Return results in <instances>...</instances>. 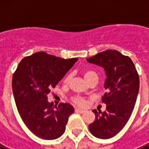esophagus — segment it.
<instances>
[{
  "mask_svg": "<svg viewBox=\"0 0 149 149\" xmlns=\"http://www.w3.org/2000/svg\"><path fill=\"white\" fill-rule=\"evenodd\" d=\"M75 112H76V113H85V109H80V108H76Z\"/></svg>",
  "mask_w": 149,
  "mask_h": 149,
  "instance_id": "34e87169",
  "label": "esophagus"
}]
</instances>
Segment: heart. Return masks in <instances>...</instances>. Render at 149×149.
<instances>
[{"instance_id":"heart-1","label":"heart","mask_w":149,"mask_h":149,"mask_svg":"<svg viewBox=\"0 0 149 149\" xmlns=\"http://www.w3.org/2000/svg\"><path fill=\"white\" fill-rule=\"evenodd\" d=\"M83 76H84V78L86 81L90 80L91 78H93V77H97V74L95 73V71H85L83 72ZM71 76L70 74H67L66 77L64 78V81L65 83H68L69 81L71 80ZM73 100V102L75 103V104L78 105V106H84L85 104V98L81 97V96H79V95H77L75 97H74L72 99Z\"/></svg>"}]
</instances>
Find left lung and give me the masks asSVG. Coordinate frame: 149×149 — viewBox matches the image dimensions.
<instances>
[{
	"mask_svg": "<svg viewBox=\"0 0 149 149\" xmlns=\"http://www.w3.org/2000/svg\"><path fill=\"white\" fill-rule=\"evenodd\" d=\"M86 61L104 69L107 90L102 98L107 109H93L95 119L88 128L96 138L108 139L117 134L128 121L139 92V77L131 59L117 50L101 52Z\"/></svg>",
	"mask_w": 149,
	"mask_h": 149,
	"instance_id": "left-lung-1",
	"label": "left lung"
}]
</instances>
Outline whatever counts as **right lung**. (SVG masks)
Wrapping results in <instances>:
<instances>
[{
  "instance_id": "1",
  "label": "right lung",
  "mask_w": 149,
  "mask_h": 149,
  "mask_svg": "<svg viewBox=\"0 0 149 149\" xmlns=\"http://www.w3.org/2000/svg\"><path fill=\"white\" fill-rule=\"evenodd\" d=\"M78 60L39 52L24 57L18 64L12 77L15 101L23 122L39 138L54 140L64 133L74 109L69 103L54 106L47 95Z\"/></svg>"
}]
</instances>
